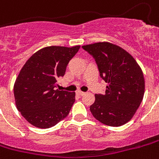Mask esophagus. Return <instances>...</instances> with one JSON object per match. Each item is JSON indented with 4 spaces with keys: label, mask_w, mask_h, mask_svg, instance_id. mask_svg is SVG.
<instances>
[{
    "label": "esophagus",
    "mask_w": 159,
    "mask_h": 159,
    "mask_svg": "<svg viewBox=\"0 0 159 159\" xmlns=\"http://www.w3.org/2000/svg\"><path fill=\"white\" fill-rule=\"evenodd\" d=\"M77 94L78 96H83L85 94V93H83V92H82V91H77Z\"/></svg>",
    "instance_id": "obj_1"
}]
</instances>
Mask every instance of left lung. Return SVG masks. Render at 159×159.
<instances>
[{"mask_svg":"<svg viewBox=\"0 0 159 159\" xmlns=\"http://www.w3.org/2000/svg\"><path fill=\"white\" fill-rule=\"evenodd\" d=\"M95 59L100 77L107 83L105 94H96L90 106L93 117L105 125L119 127L132 119L144 95L143 73L136 60L110 42L82 46Z\"/></svg>","mask_w":159,"mask_h":159,"instance_id":"8db88e82","label":"left lung"}]
</instances>
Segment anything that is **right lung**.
<instances>
[{
    "label": "right lung",
    "mask_w": 159,
    "mask_h": 159,
    "mask_svg": "<svg viewBox=\"0 0 159 159\" xmlns=\"http://www.w3.org/2000/svg\"><path fill=\"white\" fill-rule=\"evenodd\" d=\"M80 46L47 47L35 52L20 71L14 84L16 108L31 125L49 128L69 114L75 93L56 89L67 64Z\"/></svg>",
    "instance_id": "obj_1"
}]
</instances>
